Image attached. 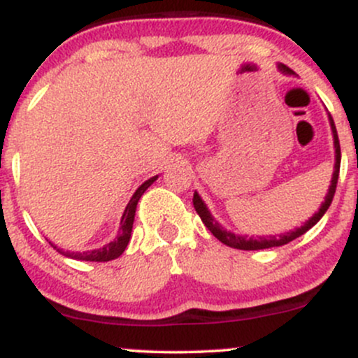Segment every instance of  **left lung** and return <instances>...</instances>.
Returning a JSON list of instances; mask_svg holds the SVG:
<instances>
[{
    "label": "left lung",
    "mask_w": 358,
    "mask_h": 358,
    "mask_svg": "<svg viewBox=\"0 0 358 358\" xmlns=\"http://www.w3.org/2000/svg\"><path fill=\"white\" fill-rule=\"evenodd\" d=\"M279 72L285 73V76H294V72L291 71L286 65L278 64ZM328 121H330L331 134H334V148H335V166H334V175H331V183L328 187V193L324 195V200L322 202V207L318 208V212H315L313 217H310L301 227H296L294 231L279 234V236H262V237H248V236H237L231 231H225L224 227L213 219V215L208 210V207L205 205L202 196L199 193H193V207H195L196 213L200 215V219L205 224V227L210 231L213 236L219 239L222 244L229 245V248L241 249V250H259V249H269V248H279V245H285L287 242L298 239L299 236L310 231L311 227L324 215V212L328 210V207L331 205V200H334L335 190H336V182H338V173H340V159H342V153H340V143H338V134H336V127L334 119H331L330 114H328Z\"/></svg>",
    "instance_id": "left-lung-1"
}]
</instances>
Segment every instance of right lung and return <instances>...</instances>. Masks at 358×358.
<instances>
[{
  "label": "right lung",
  "instance_id": "obj_1",
  "mask_svg": "<svg viewBox=\"0 0 358 358\" xmlns=\"http://www.w3.org/2000/svg\"><path fill=\"white\" fill-rule=\"evenodd\" d=\"M156 180H158V175L153 176V178L146 180V182L143 183L136 192H134V195L131 196L129 203L126 205L124 213H122V217H121V222H119V231H117L116 239L110 241L109 244L102 245V248H99V249L77 250V252H71V250L59 249L55 244H53V242H50V244L53 245V249H57L60 254H64V256H67L71 259H77V261L108 262V261H113V259H117L122 252H124L127 244H129L131 232H133V222H134V215H136V207H138L139 199H141L143 193H145L148 188H150L151 185L156 182Z\"/></svg>",
  "mask_w": 358,
  "mask_h": 358
}]
</instances>
